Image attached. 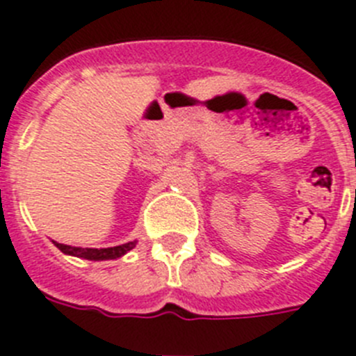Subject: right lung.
<instances>
[{"instance_id":"add662e5","label":"right lung","mask_w":356,"mask_h":356,"mask_svg":"<svg viewBox=\"0 0 356 356\" xmlns=\"http://www.w3.org/2000/svg\"><path fill=\"white\" fill-rule=\"evenodd\" d=\"M56 243V247L59 248L63 254L74 257H83L88 261H108V259H118L122 257L124 254H127L129 250L136 247L135 241L124 243V245H118V247H109V248H81V247H70V245H63V243Z\"/></svg>"}]
</instances>
